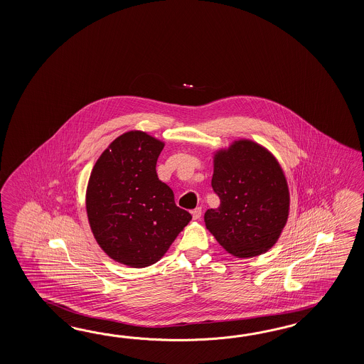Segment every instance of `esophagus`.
<instances>
[{
  "label": "esophagus",
  "mask_w": 364,
  "mask_h": 364,
  "mask_svg": "<svg viewBox=\"0 0 364 364\" xmlns=\"http://www.w3.org/2000/svg\"><path fill=\"white\" fill-rule=\"evenodd\" d=\"M201 213H203V209L200 207H198V208H195L193 210V220H199L201 217Z\"/></svg>",
  "instance_id": "esophagus-1"
}]
</instances>
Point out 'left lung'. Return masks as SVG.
Segmentation results:
<instances>
[{
	"label": "left lung",
	"instance_id": "1",
	"mask_svg": "<svg viewBox=\"0 0 364 364\" xmlns=\"http://www.w3.org/2000/svg\"><path fill=\"white\" fill-rule=\"evenodd\" d=\"M212 188L220 207L204 215L217 242L237 257L267 252L287 225V181L276 157L248 139L232 141L213 156Z\"/></svg>",
	"mask_w": 364,
	"mask_h": 364
}]
</instances>
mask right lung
Masks as SVG:
<instances>
[{"label":"right lung","instance_id":"1","mask_svg":"<svg viewBox=\"0 0 364 364\" xmlns=\"http://www.w3.org/2000/svg\"><path fill=\"white\" fill-rule=\"evenodd\" d=\"M163 148L147 132H124L101 154L87 186L95 240L109 257L132 268L157 263L193 218L157 177Z\"/></svg>","mask_w":364,"mask_h":364}]
</instances>
